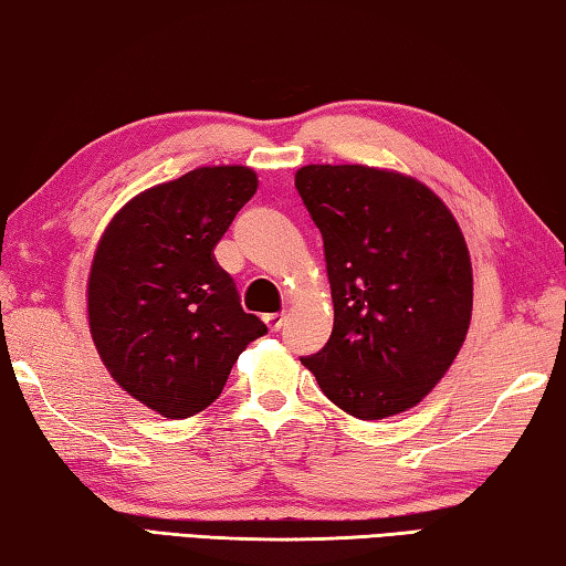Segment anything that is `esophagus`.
Returning a JSON list of instances; mask_svg holds the SVG:
<instances>
[{"label": "esophagus", "mask_w": 566, "mask_h": 566, "mask_svg": "<svg viewBox=\"0 0 566 566\" xmlns=\"http://www.w3.org/2000/svg\"><path fill=\"white\" fill-rule=\"evenodd\" d=\"M283 321H285V313L265 315V323H268V328H271V331H281L283 328Z\"/></svg>", "instance_id": "34e87169"}]
</instances>
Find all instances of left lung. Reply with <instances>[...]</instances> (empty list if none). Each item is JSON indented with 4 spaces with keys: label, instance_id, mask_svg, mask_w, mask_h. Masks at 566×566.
I'll return each instance as SVG.
<instances>
[{
    "label": "left lung",
    "instance_id": "8db88e82",
    "mask_svg": "<svg viewBox=\"0 0 566 566\" xmlns=\"http://www.w3.org/2000/svg\"><path fill=\"white\" fill-rule=\"evenodd\" d=\"M295 188L323 235L335 311L331 340L301 363L353 418L412 408L470 328L472 265L458 221L428 186L370 166H303Z\"/></svg>",
    "mask_w": 566,
    "mask_h": 566
}]
</instances>
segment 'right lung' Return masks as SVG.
Wrapping results in <instances>:
<instances>
[{"instance_id": "add662e5", "label": "right lung", "mask_w": 566, "mask_h": 566, "mask_svg": "<svg viewBox=\"0 0 566 566\" xmlns=\"http://www.w3.org/2000/svg\"><path fill=\"white\" fill-rule=\"evenodd\" d=\"M255 188L245 166L196 168L128 201L96 248L86 291L96 350L168 420L208 408L238 355L268 333L213 255Z\"/></svg>"}]
</instances>
